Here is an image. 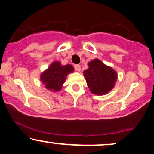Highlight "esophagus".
<instances>
[{"mask_svg":"<svg viewBox=\"0 0 154 154\" xmlns=\"http://www.w3.org/2000/svg\"><path fill=\"white\" fill-rule=\"evenodd\" d=\"M75 69L76 71L80 72V70H81V66H80V65H79V64H76V65H75Z\"/></svg>","mask_w":154,"mask_h":154,"instance_id":"esophagus-1","label":"esophagus"}]
</instances>
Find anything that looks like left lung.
<instances>
[{
	"instance_id": "left-lung-1",
	"label": "left lung",
	"mask_w": 154,
	"mask_h": 154,
	"mask_svg": "<svg viewBox=\"0 0 154 154\" xmlns=\"http://www.w3.org/2000/svg\"><path fill=\"white\" fill-rule=\"evenodd\" d=\"M88 69L83 72L90 91L95 95H105L115 86L117 73L111 66L95 59L88 63Z\"/></svg>"
}]
</instances>
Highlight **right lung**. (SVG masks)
Wrapping results in <instances>:
<instances>
[{
  "mask_svg": "<svg viewBox=\"0 0 154 154\" xmlns=\"http://www.w3.org/2000/svg\"><path fill=\"white\" fill-rule=\"evenodd\" d=\"M75 69L71 64L61 65L59 61H54L50 66L40 75V80L45 88L52 92H59L66 81V76L74 72Z\"/></svg>",
  "mask_w": 154,
  "mask_h": 154,
  "instance_id": "obj_1",
  "label": "right lung"
}]
</instances>
